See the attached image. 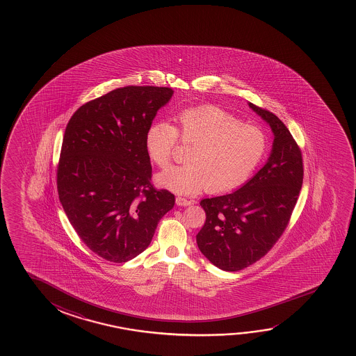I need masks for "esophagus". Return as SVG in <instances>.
I'll use <instances>...</instances> for the list:
<instances>
[{
	"label": "esophagus",
	"instance_id": "esophagus-1",
	"mask_svg": "<svg viewBox=\"0 0 356 356\" xmlns=\"http://www.w3.org/2000/svg\"><path fill=\"white\" fill-rule=\"evenodd\" d=\"M193 203V200H187L185 197H176V204L180 205V207H187V205H191Z\"/></svg>",
	"mask_w": 356,
	"mask_h": 356
}]
</instances>
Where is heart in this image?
Instances as JSON below:
<instances>
[{
    "label": "heart",
    "mask_w": 356,
    "mask_h": 356,
    "mask_svg": "<svg viewBox=\"0 0 356 356\" xmlns=\"http://www.w3.org/2000/svg\"><path fill=\"white\" fill-rule=\"evenodd\" d=\"M176 127L154 122L147 129L145 148L152 163L169 166L179 140L191 145L187 163L171 166L156 177L176 193H193L207 187L227 192L243 185L260 165L268 141L261 127L245 124L215 106L187 108L175 115Z\"/></svg>",
    "instance_id": "1"
}]
</instances>
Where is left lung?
Instances as JSON below:
<instances>
[{"label": "left lung", "instance_id": "left-lung-1", "mask_svg": "<svg viewBox=\"0 0 356 356\" xmlns=\"http://www.w3.org/2000/svg\"><path fill=\"white\" fill-rule=\"evenodd\" d=\"M249 107L273 129L268 163L239 190L200 200L207 218L198 248L225 271L248 268L273 249L287 229L304 176L302 149L286 125L268 109Z\"/></svg>", "mask_w": 356, "mask_h": 356}]
</instances>
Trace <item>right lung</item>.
Returning a JSON list of instances; mask_svg holds the SVG:
<instances>
[{
  "label": "right lung",
  "instance_id": "1",
  "mask_svg": "<svg viewBox=\"0 0 356 356\" xmlns=\"http://www.w3.org/2000/svg\"><path fill=\"white\" fill-rule=\"evenodd\" d=\"M172 88L125 86L85 103L64 132L59 200L80 239L98 257L127 263L151 243L175 195L156 190L147 129Z\"/></svg>",
  "mask_w": 356,
  "mask_h": 356
}]
</instances>
